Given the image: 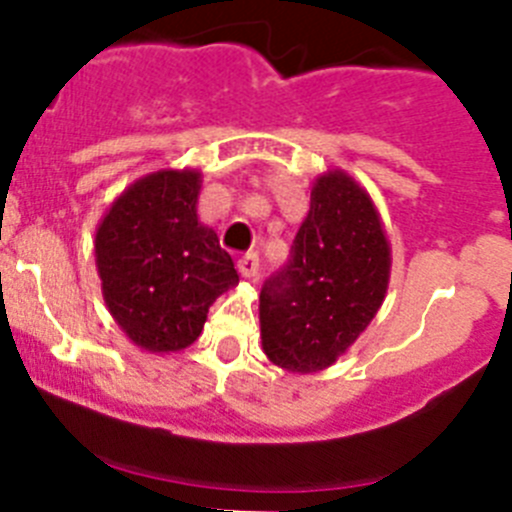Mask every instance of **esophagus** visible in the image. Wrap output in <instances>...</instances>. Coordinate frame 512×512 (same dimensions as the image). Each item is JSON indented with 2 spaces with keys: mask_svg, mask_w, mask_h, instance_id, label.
<instances>
[{
  "mask_svg": "<svg viewBox=\"0 0 512 512\" xmlns=\"http://www.w3.org/2000/svg\"><path fill=\"white\" fill-rule=\"evenodd\" d=\"M238 271H241V277L246 279L256 277V274H259V256H256V253L241 256V259H238Z\"/></svg>",
  "mask_w": 512,
  "mask_h": 512,
  "instance_id": "obj_1",
  "label": "esophagus"
}]
</instances>
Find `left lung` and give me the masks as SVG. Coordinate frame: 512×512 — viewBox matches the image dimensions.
I'll return each instance as SVG.
<instances>
[{"label": "left lung", "instance_id": "obj_1", "mask_svg": "<svg viewBox=\"0 0 512 512\" xmlns=\"http://www.w3.org/2000/svg\"><path fill=\"white\" fill-rule=\"evenodd\" d=\"M390 264V243L366 189L346 171L318 176L287 264L261 287L269 361L292 374L336 364L382 307Z\"/></svg>", "mask_w": 512, "mask_h": 512}]
</instances>
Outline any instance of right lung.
I'll return each mask as SVG.
<instances>
[{
  "mask_svg": "<svg viewBox=\"0 0 512 512\" xmlns=\"http://www.w3.org/2000/svg\"><path fill=\"white\" fill-rule=\"evenodd\" d=\"M200 187V171H153L112 202L94 238L110 315L153 354L197 341L212 302L238 284L230 253L197 217Z\"/></svg>",
  "mask_w": 512,
  "mask_h": 512,
  "instance_id": "obj_1",
  "label": "right lung"
}]
</instances>
